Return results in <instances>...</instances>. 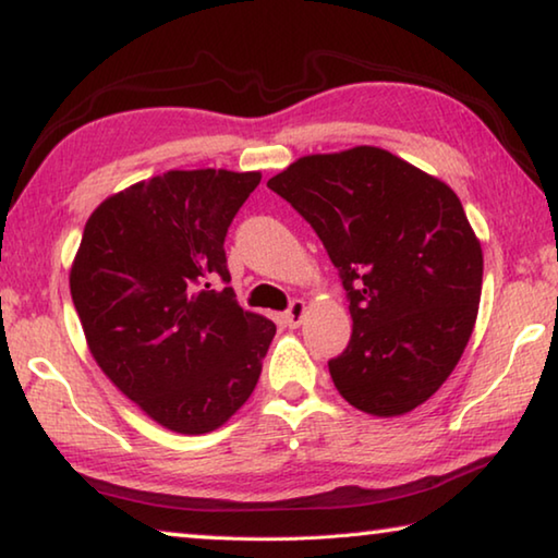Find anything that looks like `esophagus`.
<instances>
[{
    "label": "esophagus",
    "instance_id": "1",
    "mask_svg": "<svg viewBox=\"0 0 558 558\" xmlns=\"http://www.w3.org/2000/svg\"><path fill=\"white\" fill-rule=\"evenodd\" d=\"M305 302L302 300H292L288 313H286V325L288 327H298L302 323V317H305Z\"/></svg>",
    "mask_w": 558,
    "mask_h": 558
}]
</instances>
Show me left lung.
<instances>
[{
    "label": "left lung",
    "mask_w": 558,
    "mask_h": 558,
    "mask_svg": "<svg viewBox=\"0 0 558 558\" xmlns=\"http://www.w3.org/2000/svg\"><path fill=\"white\" fill-rule=\"evenodd\" d=\"M268 186L313 226L347 290L337 391L384 418L428 401L465 352L483 292V248L456 192L369 145L300 157Z\"/></svg>",
    "instance_id": "1"
}]
</instances>
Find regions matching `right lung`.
I'll use <instances>...</instances> for the list:
<instances>
[{"label":"right lung","instance_id":"obj_1","mask_svg":"<svg viewBox=\"0 0 558 558\" xmlns=\"http://www.w3.org/2000/svg\"><path fill=\"white\" fill-rule=\"evenodd\" d=\"M260 172L172 169L108 196L83 229L71 298L93 359L149 418L223 426L258 384L276 325L229 288L223 241Z\"/></svg>","mask_w":558,"mask_h":558}]
</instances>
